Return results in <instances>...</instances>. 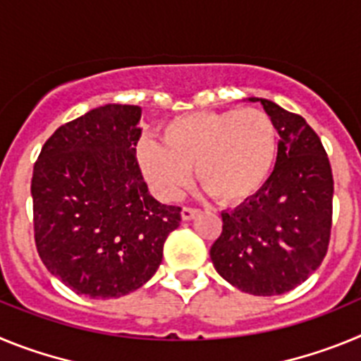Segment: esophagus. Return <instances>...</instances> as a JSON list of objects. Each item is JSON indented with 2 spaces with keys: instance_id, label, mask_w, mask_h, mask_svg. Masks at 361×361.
Wrapping results in <instances>:
<instances>
[{
  "instance_id": "obj_1",
  "label": "esophagus",
  "mask_w": 361,
  "mask_h": 361,
  "mask_svg": "<svg viewBox=\"0 0 361 361\" xmlns=\"http://www.w3.org/2000/svg\"><path fill=\"white\" fill-rule=\"evenodd\" d=\"M197 215H199V209H195V208H183V212H180V216H183V220L195 219Z\"/></svg>"
}]
</instances>
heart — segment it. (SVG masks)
Instances as JSON below:
<instances>
[{
  "label": "heart",
  "mask_w": 361,
  "mask_h": 361,
  "mask_svg": "<svg viewBox=\"0 0 361 361\" xmlns=\"http://www.w3.org/2000/svg\"><path fill=\"white\" fill-rule=\"evenodd\" d=\"M279 155V130L264 110L193 111L168 121L161 142L142 139L137 162L161 199L173 200L195 166L200 186L220 204H242L266 186Z\"/></svg>",
  "instance_id": "obj_1"
}]
</instances>
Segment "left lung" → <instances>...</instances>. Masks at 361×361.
<instances>
[{"label":"left lung","mask_w":361,"mask_h":361,"mask_svg":"<svg viewBox=\"0 0 361 361\" xmlns=\"http://www.w3.org/2000/svg\"><path fill=\"white\" fill-rule=\"evenodd\" d=\"M260 101L279 130V155L266 186L233 212L209 257L216 273L250 295L291 291L320 267L331 238L333 171L320 137L298 114Z\"/></svg>","instance_id":"left-lung-1"}]
</instances>
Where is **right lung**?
I'll list each match as a JSON object with an SVG mask.
<instances>
[{"label": "right lung", "mask_w": 361, "mask_h": 361, "mask_svg": "<svg viewBox=\"0 0 361 361\" xmlns=\"http://www.w3.org/2000/svg\"><path fill=\"white\" fill-rule=\"evenodd\" d=\"M141 108L104 104L63 124L32 175L41 260L78 295L119 298L148 282L180 208L149 195L135 157Z\"/></svg>", "instance_id": "1"}]
</instances>
